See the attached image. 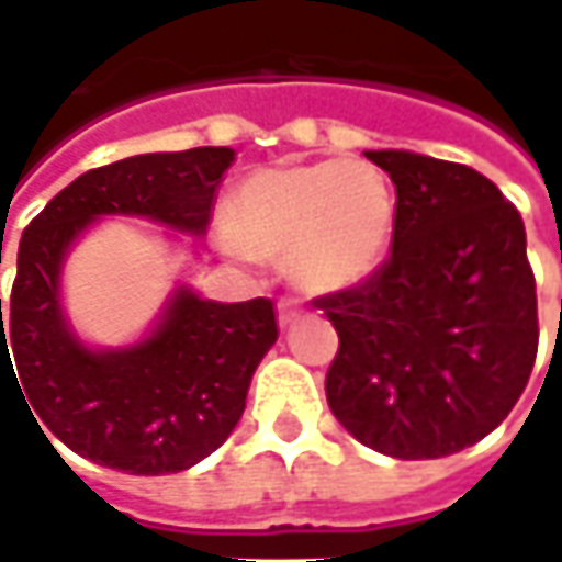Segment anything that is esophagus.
Returning <instances> with one entry per match:
<instances>
[{
  "label": "esophagus",
  "mask_w": 562,
  "mask_h": 562,
  "mask_svg": "<svg viewBox=\"0 0 562 562\" xmlns=\"http://www.w3.org/2000/svg\"><path fill=\"white\" fill-rule=\"evenodd\" d=\"M277 312H280V328H289V325H295V322H299V315H302V302H299V299H292V295H282L280 302H277Z\"/></svg>",
  "instance_id": "esophagus-1"
}]
</instances>
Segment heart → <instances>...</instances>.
<instances>
[{
    "label": "heart",
    "instance_id": "obj_1",
    "mask_svg": "<svg viewBox=\"0 0 562 562\" xmlns=\"http://www.w3.org/2000/svg\"><path fill=\"white\" fill-rule=\"evenodd\" d=\"M395 212V189L373 160L277 164L237 182L225 234L254 257H282L305 292H340L383 267Z\"/></svg>",
    "mask_w": 562,
    "mask_h": 562
}]
</instances>
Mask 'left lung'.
I'll list each match as a JSON object with an SVG mask.
<instances>
[{"label":"left lung","mask_w":562,"mask_h":562,"mask_svg":"<svg viewBox=\"0 0 562 562\" xmlns=\"http://www.w3.org/2000/svg\"><path fill=\"white\" fill-rule=\"evenodd\" d=\"M395 186V234L360 285L315 299L337 331L325 392L360 443L434 460L495 431L537 357L525 222L473 167L367 150Z\"/></svg>","instance_id":"1"}]
</instances>
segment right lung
<instances>
[{
  "label": "right lung",
  "mask_w": 562,
  "mask_h": 562,
  "mask_svg": "<svg viewBox=\"0 0 562 562\" xmlns=\"http://www.w3.org/2000/svg\"><path fill=\"white\" fill-rule=\"evenodd\" d=\"M231 164V147H195L89 170L22 234L9 328L0 299V380L12 346V376L34 415L79 457L131 476L179 473L218 450L240 422L254 370L280 337L270 299L222 305L179 289L157 331L109 353L79 344L57 299L64 254L92 218L144 215L202 234Z\"/></svg>",
  "instance_id": "add662e5"
}]
</instances>
